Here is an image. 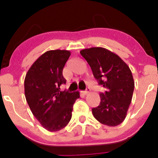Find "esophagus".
I'll list each match as a JSON object with an SVG mask.
<instances>
[{
  "mask_svg": "<svg viewBox=\"0 0 158 158\" xmlns=\"http://www.w3.org/2000/svg\"><path fill=\"white\" fill-rule=\"evenodd\" d=\"M90 92V89L89 88H87L86 90H84V91H81V94H83V95H87V94H88V93Z\"/></svg>",
  "mask_w": 158,
  "mask_h": 158,
  "instance_id": "obj_1",
  "label": "esophagus"
}]
</instances>
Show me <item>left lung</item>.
Segmentation results:
<instances>
[{
  "label": "left lung",
  "mask_w": 158,
  "mask_h": 158,
  "mask_svg": "<svg viewBox=\"0 0 158 158\" xmlns=\"http://www.w3.org/2000/svg\"><path fill=\"white\" fill-rule=\"evenodd\" d=\"M80 53L99 85L106 88L104 93L99 94V106L92 108L94 117L103 125L118 126L126 118L135 88L129 67L119 56L106 48L84 49Z\"/></svg>",
  "instance_id": "obj_1"
}]
</instances>
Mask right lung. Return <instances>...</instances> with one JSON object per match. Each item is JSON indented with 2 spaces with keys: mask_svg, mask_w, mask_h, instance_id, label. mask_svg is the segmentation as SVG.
I'll return each instance as SVG.
<instances>
[{
  "mask_svg": "<svg viewBox=\"0 0 158 158\" xmlns=\"http://www.w3.org/2000/svg\"><path fill=\"white\" fill-rule=\"evenodd\" d=\"M69 50H49L42 54L29 69L24 79V94L34 117L45 129L58 131L70 122L79 92L61 91L66 83L62 75Z\"/></svg>",
  "mask_w": 158,
  "mask_h": 158,
  "instance_id": "obj_1",
  "label": "right lung"
}]
</instances>
